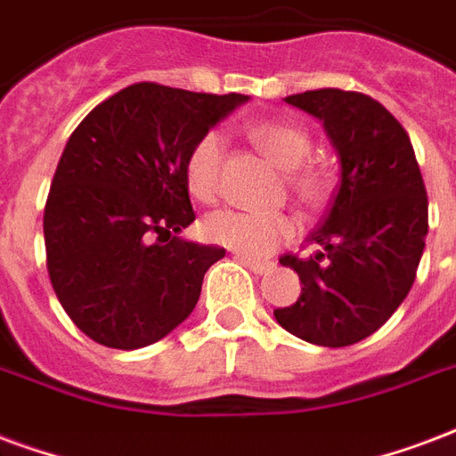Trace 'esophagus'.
Wrapping results in <instances>:
<instances>
[{
  "label": "esophagus",
  "mask_w": 456,
  "mask_h": 456,
  "mask_svg": "<svg viewBox=\"0 0 456 456\" xmlns=\"http://www.w3.org/2000/svg\"><path fill=\"white\" fill-rule=\"evenodd\" d=\"M235 259H238L240 265L248 266L249 272H255V273H269L273 269L272 262H259V259H249V256L245 255H235Z\"/></svg>",
  "instance_id": "esophagus-1"
}]
</instances>
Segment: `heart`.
<instances>
[{
    "mask_svg": "<svg viewBox=\"0 0 456 456\" xmlns=\"http://www.w3.org/2000/svg\"><path fill=\"white\" fill-rule=\"evenodd\" d=\"M249 139L273 166L286 173V183L297 200L314 207L327 194V175L320 167L305 166L313 151V142L305 129L296 122L265 119L248 129ZM224 136L218 132L201 134L184 160V180L200 201H211L221 194V173H224ZM207 238L224 248H231L245 256L272 255L273 249L290 240L297 231L296 218L289 214H259V211H216L204 224Z\"/></svg>",
    "mask_w": 456,
    "mask_h": 456,
    "instance_id": "b5f03b06",
    "label": "heart"
}]
</instances>
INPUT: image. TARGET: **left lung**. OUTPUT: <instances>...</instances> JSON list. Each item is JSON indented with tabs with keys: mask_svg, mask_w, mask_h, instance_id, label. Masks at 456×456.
Wrapping results in <instances>:
<instances>
[{
	"mask_svg": "<svg viewBox=\"0 0 456 456\" xmlns=\"http://www.w3.org/2000/svg\"><path fill=\"white\" fill-rule=\"evenodd\" d=\"M327 129L341 180L310 256L283 255L303 290L273 317L293 337L341 348L370 337L409 296L428 235V194L406 129L370 95L320 88L289 95Z\"/></svg>",
	"mask_w": 456,
	"mask_h": 456,
	"instance_id": "1",
	"label": "left lung"
}]
</instances>
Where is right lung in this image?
Here are the masks:
<instances>
[{
  "label": "right lung",
  "instance_id": "right-lung-1",
  "mask_svg": "<svg viewBox=\"0 0 456 456\" xmlns=\"http://www.w3.org/2000/svg\"><path fill=\"white\" fill-rule=\"evenodd\" d=\"M245 101L142 81L71 132L43 216L47 273L64 313L95 344H156L194 310L225 249L177 235L194 221L184 160Z\"/></svg>",
  "mask_w": 456,
  "mask_h": 456
}]
</instances>
